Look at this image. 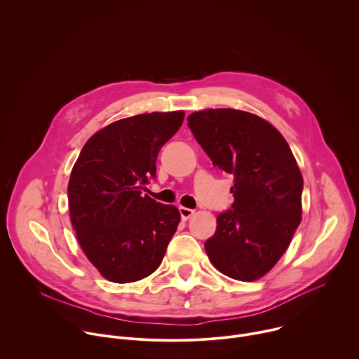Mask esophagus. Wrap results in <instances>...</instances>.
<instances>
[{"label":"esophagus","mask_w":359,"mask_h":359,"mask_svg":"<svg viewBox=\"0 0 359 359\" xmlns=\"http://www.w3.org/2000/svg\"><path fill=\"white\" fill-rule=\"evenodd\" d=\"M179 212H180V216H182L183 220H187V219H190V217L194 215V210L187 209V208H183V206L179 208Z\"/></svg>","instance_id":"obj_1"}]
</instances>
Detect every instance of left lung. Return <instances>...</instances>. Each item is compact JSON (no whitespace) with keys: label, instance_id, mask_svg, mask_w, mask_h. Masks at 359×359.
<instances>
[{"label":"left lung","instance_id":"1","mask_svg":"<svg viewBox=\"0 0 359 359\" xmlns=\"http://www.w3.org/2000/svg\"><path fill=\"white\" fill-rule=\"evenodd\" d=\"M213 165L234 176L231 209L217 217L204 247L215 267L240 281L267 274L301 222L302 176L283 135L237 109H206L187 118Z\"/></svg>","mask_w":359,"mask_h":359}]
</instances>
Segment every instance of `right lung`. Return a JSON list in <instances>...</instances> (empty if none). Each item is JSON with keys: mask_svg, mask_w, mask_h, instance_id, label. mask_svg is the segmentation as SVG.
Returning a JSON list of instances; mask_svg holds the SVG:
<instances>
[{"mask_svg": "<svg viewBox=\"0 0 359 359\" xmlns=\"http://www.w3.org/2000/svg\"><path fill=\"white\" fill-rule=\"evenodd\" d=\"M183 111L116 121L96 132L74 165L68 201L88 260L107 280L125 284L161 266L180 213L143 194L156 177L162 146L179 130Z\"/></svg>", "mask_w": 359, "mask_h": 359, "instance_id": "add662e5", "label": "right lung"}]
</instances>
